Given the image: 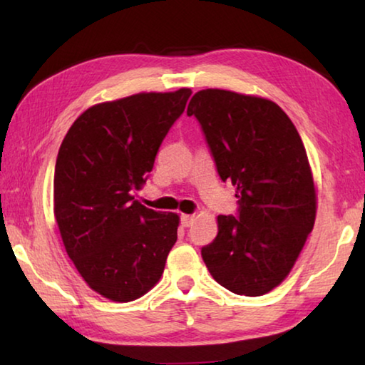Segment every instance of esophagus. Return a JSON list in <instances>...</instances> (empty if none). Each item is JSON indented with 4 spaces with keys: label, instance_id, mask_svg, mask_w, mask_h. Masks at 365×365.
Wrapping results in <instances>:
<instances>
[{
    "label": "esophagus",
    "instance_id": "esophagus-1",
    "mask_svg": "<svg viewBox=\"0 0 365 365\" xmlns=\"http://www.w3.org/2000/svg\"><path fill=\"white\" fill-rule=\"evenodd\" d=\"M180 222L183 227H190L191 224L195 222V215H190V214H182L180 215Z\"/></svg>",
    "mask_w": 365,
    "mask_h": 365
}]
</instances>
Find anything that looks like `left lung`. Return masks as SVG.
Here are the masks:
<instances>
[{
	"instance_id": "left-lung-1",
	"label": "left lung",
	"mask_w": 365,
	"mask_h": 365,
	"mask_svg": "<svg viewBox=\"0 0 365 365\" xmlns=\"http://www.w3.org/2000/svg\"><path fill=\"white\" fill-rule=\"evenodd\" d=\"M200 122L222 182L237 188L235 215H219L217 237L201 248L214 280L235 294L280 285L316 220V188L293 122L275 103L201 90L187 109Z\"/></svg>"
}]
</instances>
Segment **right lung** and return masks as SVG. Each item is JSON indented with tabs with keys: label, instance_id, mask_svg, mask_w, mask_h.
<instances>
[{
	"label": "right lung",
	"instance_id": "add662e5",
	"mask_svg": "<svg viewBox=\"0 0 365 365\" xmlns=\"http://www.w3.org/2000/svg\"><path fill=\"white\" fill-rule=\"evenodd\" d=\"M190 88L138 93L86 109L61 143L54 215L66 251L91 289L128 302L156 285L177 242L178 215L135 200Z\"/></svg>",
	"mask_w": 365,
	"mask_h": 365
}]
</instances>
